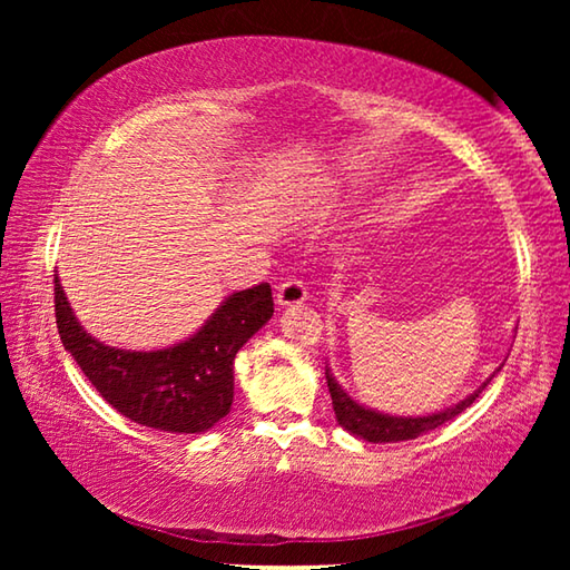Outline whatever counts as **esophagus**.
<instances>
[{"label":"esophagus","instance_id":"esophagus-1","mask_svg":"<svg viewBox=\"0 0 570 570\" xmlns=\"http://www.w3.org/2000/svg\"><path fill=\"white\" fill-rule=\"evenodd\" d=\"M278 306H298L306 302V286L302 278H286V282L278 286L276 292Z\"/></svg>","mask_w":570,"mask_h":570}]
</instances>
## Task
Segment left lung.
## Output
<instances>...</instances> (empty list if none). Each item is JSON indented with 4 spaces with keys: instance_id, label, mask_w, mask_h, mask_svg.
<instances>
[{
    "instance_id": "1",
    "label": "left lung",
    "mask_w": 570,
    "mask_h": 570,
    "mask_svg": "<svg viewBox=\"0 0 570 570\" xmlns=\"http://www.w3.org/2000/svg\"><path fill=\"white\" fill-rule=\"evenodd\" d=\"M500 366L493 374H490L485 382L480 384L475 392L468 394L465 400L452 404V407H448V410L424 414V417H394V414H384V412H377L372 407H364V404L352 400L350 394H346V390H342V384L334 380L330 366H326V384H330L336 422H340L346 432H352L354 438L366 440V442H402V440L420 438L422 432L435 430V428H440V424H445L452 417H458V414L462 410H468L470 404L475 402L478 394L488 387L490 380H493L500 372Z\"/></svg>"
}]
</instances>
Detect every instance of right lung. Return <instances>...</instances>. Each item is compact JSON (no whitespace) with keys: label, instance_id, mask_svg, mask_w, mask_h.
<instances>
[{"label":"right lung","instance_id":"1","mask_svg":"<svg viewBox=\"0 0 570 570\" xmlns=\"http://www.w3.org/2000/svg\"><path fill=\"white\" fill-rule=\"evenodd\" d=\"M55 316L65 350L105 402L146 428L193 435L230 412L234 360L274 316V298L268 284L230 294L196 334L156 352L118 350L85 332L57 274Z\"/></svg>","mask_w":570,"mask_h":570}]
</instances>
